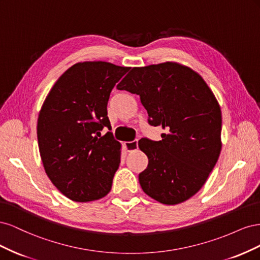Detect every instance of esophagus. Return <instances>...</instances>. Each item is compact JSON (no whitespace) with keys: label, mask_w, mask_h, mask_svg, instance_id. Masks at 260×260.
I'll return each mask as SVG.
<instances>
[{"label":"esophagus","mask_w":260,"mask_h":260,"mask_svg":"<svg viewBox=\"0 0 260 260\" xmlns=\"http://www.w3.org/2000/svg\"><path fill=\"white\" fill-rule=\"evenodd\" d=\"M124 147H125V151H127V152L137 151L138 147H139V145H138V140L131 141V142H124Z\"/></svg>","instance_id":"obj_1"}]
</instances>
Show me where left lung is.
Returning a JSON list of instances; mask_svg holds the SVG:
<instances>
[{
	"label": "left lung",
	"instance_id": "1",
	"mask_svg": "<svg viewBox=\"0 0 260 260\" xmlns=\"http://www.w3.org/2000/svg\"><path fill=\"white\" fill-rule=\"evenodd\" d=\"M118 90L140 95L148 123L160 127V141L141 139L148 165L139 175L149 198L177 205L205 184L221 152V109L214 92L192 68L176 61L133 67Z\"/></svg>",
	"mask_w": 260,
	"mask_h": 260
}]
</instances>
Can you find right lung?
Instances as JSON below:
<instances>
[{"label": "right lung", "instance_id": "obj_1", "mask_svg": "<svg viewBox=\"0 0 260 260\" xmlns=\"http://www.w3.org/2000/svg\"><path fill=\"white\" fill-rule=\"evenodd\" d=\"M130 67L81 61L54 83L38 117L37 135L44 170L52 183L75 202L96 201L111 191L121 144L112 132L107 102Z\"/></svg>", "mask_w": 260, "mask_h": 260}]
</instances>
